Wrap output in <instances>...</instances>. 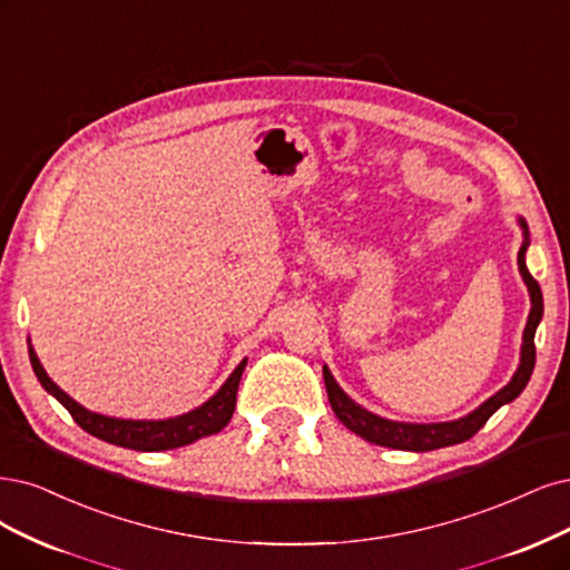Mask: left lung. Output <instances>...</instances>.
Instances as JSON below:
<instances>
[{
    "label": "left lung",
    "instance_id": "left-lung-1",
    "mask_svg": "<svg viewBox=\"0 0 570 570\" xmlns=\"http://www.w3.org/2000/svg\"><path fill=\"white\" fill-rule=\"evenodd\" d=\"M519 225L523 227V244L519 248V272L529 286L531 293V314L529 322H525L523 328V343H521V362L517 373L512 375V381L504 385L500 392H495L491 399H487L476 411H472L465 417L451 420V423H430V425H415V423H396V420H387L375 415L360 404H354L352 399L341 390V385L333 381L331 371L324 366V383L328 392V402L333 413L338 415L341 423L352 430L354 434H360L362 439L371 441V444L377 446H387V449H399V451H434V449H444L460 444V441H468L474 436L487 420L502 406L510 404L523 392V387L529 385L531 373L535 366V328L542 320V291L538 282L531 277L529 267H525V248H529V227H525L523 218H519Z\"/></svg>",
    "mask_w": 570,
    "mask_h": 570
}]
</instances>
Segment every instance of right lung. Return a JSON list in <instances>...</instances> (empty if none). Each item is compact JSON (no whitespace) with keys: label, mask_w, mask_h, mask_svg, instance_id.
Here are the masks:
<instances>
[{"label":"right lung","mask_w":570,"mask_h":570,"mask_svg":"<svg viewBox=\"0 0 570 570\" xmlns=\"http://www.w3.org/2000/svg\"><path fill=\"white\" fill-rule=\"evenodd\" d=\"M30 364L41 387H45L49 394H53L58 402L68 409V413L75 417V423L83 432L108 441V444L134 449V451L180 449V446L193 444V441L202 436L220 432L229 423L232 413H235L237 390H239L242 373L246 368V360H244L235 371H232V375L223 383V387L195 411L176 415V417H166V420H121V417L94 413L89 409H83L81 404H77L70 394L62 392L47 375L45 366H41L37 360L32 345H30Z\"/></svg>","instance_id":"obj_1"}]
</instances>
